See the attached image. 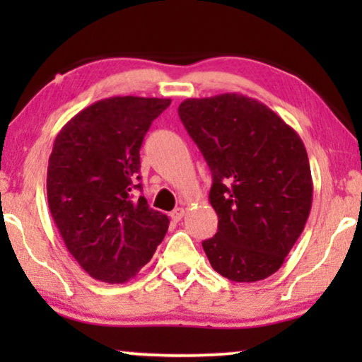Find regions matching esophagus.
<instances>
[{"label":"esophagus","mask_w":362,"mask_h":362,"mask_svg":"<svg viewBox=\"0 0 362 362\" xmlns=\"http://www.w3.org/2000/svg\"><path fill=\"white\" fill-rule=\"evenodd\" d=\"M170 216H171V219L175 221V222H180L182 219V216H185V209H182V207H177V209L173 211Z\"/></svg>","instance_id":"esophagus-1"}]
</instances>
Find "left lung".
Wrapping results in <instances>:
<instances>
[{"mask_svg": "<svg viewBox=\"0 0 362 362\" xmlns=\"http://www.w3.org/2000/svg\"><path fill=\"white\" fill-rule=\"evenodd\" d=\"M177 113L212 173L209 202L219 224L202 242L212 269L232 281L267 279L311 211L303 141L274 110L242 93L186 98Z\"/></svg>", "mask_w": 362, "mask_h": 362, "instance_id": "left-lung-1", "label": "left lung"}]
</instances>
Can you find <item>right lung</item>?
I'll list each match as a JSON object with an SVG mask.
<instances>
[{"instance_id":"obj_1","label":"right lung","mask_w":362,"mask_h":362,"mask_svg":"<svg viewBox=\"0 0 362 362\" xmlns=\"http://www.w3.org/2000/svg\"><path fill=\"white\" fill-rule=\"evenodd\" d=\"M170 98L110 97L72 117L54 140L47 202L54 224L92 279L125 284L151 260L170 219L133 197L140 148Z\"/></svg>"}]
</instances>
